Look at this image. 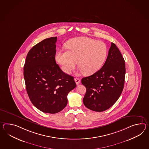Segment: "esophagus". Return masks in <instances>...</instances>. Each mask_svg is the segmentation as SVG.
<instances>
[{
    "label": "esophagus",
    "mask_w": 149,
    "mask_h": 149,
    "mask_svg": "<svg viewBox=\"0 0 149 149\" xmlns=\"http://www.w3.org/2000/svg\"><path fill=\"white\" fill-rule=\"evenodd\" d=\"M74 80H75V82H76V84L77 85H78V84H80V80L79 79H78V78H75Z\"/></svg>",
    "instance_id": "34e87169"
}]
</instances>
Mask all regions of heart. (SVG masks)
<instances>
[{
	"label": "heart",
	"instance_id": "1",
	"mask_svg": "<svg viewBox=\"0 0 149 149\" xmlns=\"http://www.w3.org/2000/svg\"><path fill=\"white\" fill-rule=\"evenodd\" d=\"M68 50L60 49L55 54V60L67 74L72 72L77 63L86 75H91L101 69L107 58V45L88 37H79L65 44Z\"/></svg>",
	"mask_w": 149,
	"mask_h": 149
}]
</instances>
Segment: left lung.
<instances>
[{
	"instance_id": "8db88e82",
	"label": "left lung",
	"mask_w": 149,
	"mask_h": 149,
	"mask_svg": "<svg viewBox=\"0 0 149 149\" xmlns=\"http://www.w3.org/2000/svg\"><path fill=\"white\" fill-rule=\"evenodd\" d=\"M125 63L116 45L111 42L108 57L101 69L82 78L86 88L83 102L87 108L101 112L110 108L120 97L123 89Z\"/></svg>"
}]
</instances>
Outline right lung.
Masks as SVG:
<instances>
[{"label": "right lung", "mask_w": 149, "mask_h": 149, "mask_svg": "<svg viewBox=\"0 0 149 149\" xmlns=\"http://www.w3.org/2000/svg\"><path fill=\"white\" fill-rule=\"evenodd\" d=\"M57 37L44 39L29 52L24 67L26 91L37 109L56 113L67 104V95L76 87L73 76L64 73L55 61Z\"/></svg>", "instance_id": "obj_1"}]
</instances>
